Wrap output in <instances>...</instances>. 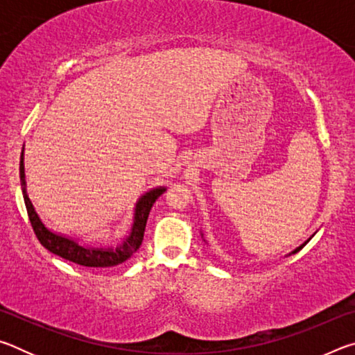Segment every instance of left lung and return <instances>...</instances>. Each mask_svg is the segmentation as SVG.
Masks as SVG:
<instances>
[{
    "mask_svg": "<svg viewBox=\"0 0 355 355\" xmlns=\"http://www.w3.org/2000/svg\"><path fill=\"white\" fill-rule=\"evenodd\" d=\"M304 245H305V244H304ZM304 245H300V248H297V249H296V250H294V252H293V254H296V252H299V250H300V249H302V248H304Z\"/></svg>",
    "mask_w": 355,
    "mask_h": 355,
    "instance_id": "left-lung-1",
    "label": "left lung"
}]
</instances>
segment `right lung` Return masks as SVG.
<instances>
[{"label": "right lung", "mask_w": 355, "mask_h": 355, "mask_svg": "<svg viewBox=\"0 0 355 355\" xmlns=\"http://www.w3.org/2000/svg\"><path fill=\"white\" fill-rule=\"evenodd\" d=\"M20 180H21V191H23V199H25L26 211L29 216V222H31V227L35 233V236L51 254L64 258V260H69L71 263L80 264V266L86 268H111L117 266V264L130 260L133 257L137 249L141 248L142 239H144V232H146V224L148 219V213L152 209L153 203L156 199L163 194L166 188H158L147 192L146 196L141 197V200L137 202L136 205V213H135V224L131 228L130 236L125 239L123 244L117 248L116 250L112 249H92L86 248V245H80L75 243L73 239L59 236L56 233L48 230V228L42 224L39 219L37 213L34 211V207L29 197L26 194L25 188V166H23V152L20 158Z\"/></svg>", "instance_id": "right-lung-1"}]
</instances>
